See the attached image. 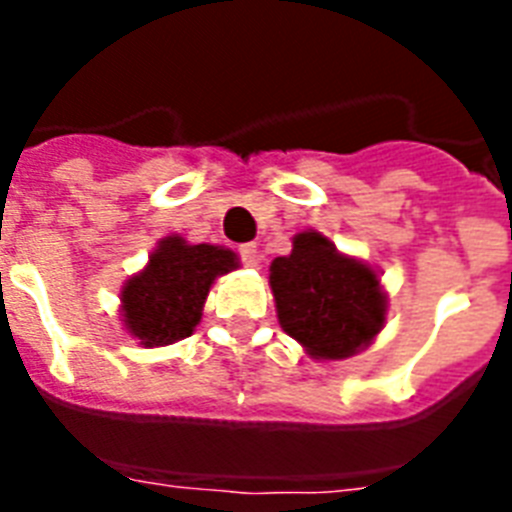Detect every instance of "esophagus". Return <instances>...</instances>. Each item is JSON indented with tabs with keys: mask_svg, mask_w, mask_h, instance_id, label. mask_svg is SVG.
<instances>
[{
	"mask_svg": "<svg viewBox=\"0 0 512 512\" xmlns=\"http://www.w3.org/2000/svg\"><path fill=\"white\" fill-rule=\"evenodd\" d=\"M239 252H241V260H244V265H249V268H255V265L260 263V252H257V244H241Z\"/></svg>",
	"mask_w": 512,
	"mask_h": 512,
	"instance_id": "1",
	"label": "esophagus"
}]
</instances>
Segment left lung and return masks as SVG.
<instances>
[{
  "instance_id": "1",
  "label": "left lung",
  "mask_w": 512,
  "mask_h": 512,
  "mask_svg": "<svg viewBox=\"0 0 512 512\" xmlns=\"http://www.w3.org/2000/svg\"><path fill=\"white\" fill-rule=\"evenodd\" d=\"M268 281L281 329L316 361L356 356L385 327L380 271L313 228L297 233L292 252L273 260Z\"/></svg>"
}]
</instances>
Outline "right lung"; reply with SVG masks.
Returning a JSON list of instances; mask_svg holds the SVG:
<instances>
[{
	"instance_id": "1",
	"label": "right lung",
	"mask_w": 512,
	"mask_h": 512,
	"mask_svg": "<svg viewBox=\"0 0 512 512\" xmlns=\"http://www.w3.org/2000/svg\"><path fill=\"white\" fill-rule=\"evenodd\" d=\"M239 268V255L220 244H188L183 236H164L148 255L143 271L124 281V329L140 345L159 348L193 335L215 279Z\"/></svg>"
}]
</instances>
